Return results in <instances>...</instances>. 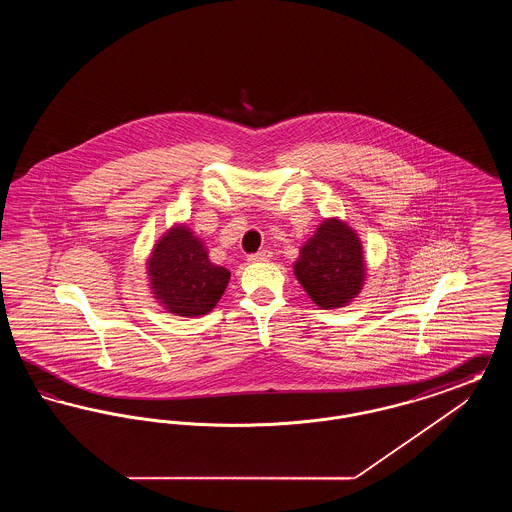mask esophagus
Instances as JSON below:
<instances>
[{
  "label": "esophagus",
  "instance_id": "34e87169",
  "mask_svg": "<svg viewBox=\"0 0 512 512\" xmlns=\"http://www.w3.org/2000/svg\"><path fill=\"white\" fill-rule=\"evenodd\" d=\"M272 257V253L268 251V249H261V251H257V253H253V255H249L247 257V261L249 263H263V261H268Z\"/></svg>",
  "mask_w": 512,
  "mask_h": 512
}]
</instances>
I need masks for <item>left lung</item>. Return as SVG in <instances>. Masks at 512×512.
<instances>
[{
	"label": "left lung",
	"mask_w": 512,
	"mask_h": 512,
	"mask_svg": "<svg viewBox=\"0 0 512 512\" xmlns=\"http://www.w3.org/2000/svg\"><path fill=\"white\" fill-rule=\"evenodd\" d=\"M295 278L320 309H338L357 297L365 282L363 245L345 222L324 220L301 247Z\"/></svg>",
	"instance_id": "obj_1"
}]
</instances>
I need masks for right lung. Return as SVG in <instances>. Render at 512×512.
Wrapping results in <instances>:
<instances>
[{
  "label": "right lung",
  "mask_w": 512,
  "mask_h": 512,
  "mask_svg": "<svg viewBox=\"0 0 512 512\" xmlns=\"http://www.w3.org/2000/svg\"><path fill=\"white\" fill-rule=\"evenodd\" d=\"M147 272L155 299L180 317L207 315L230 280V272L209 261L205 247L186 226H174L159 240Z\"/></svg>",
  "instance_id": "obj_1"
}]
</instances>
